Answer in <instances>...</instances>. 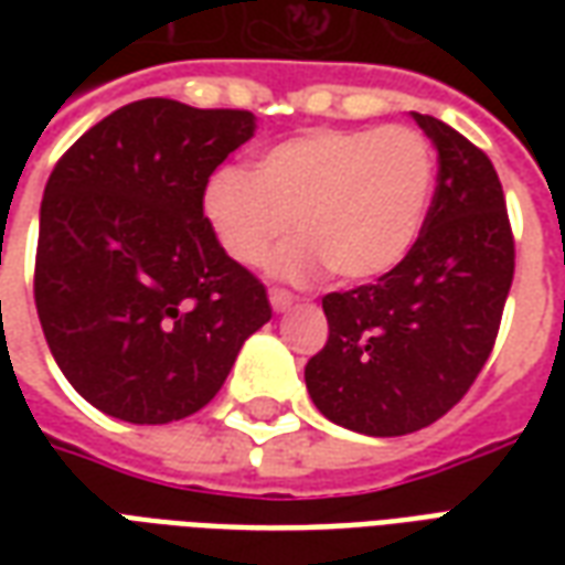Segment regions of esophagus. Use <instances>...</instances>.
Masks as SVG:
<instances>
[{
  "mask_svg": "<svg viewBox=\"0 0 565 565\" xmlns=\"http://www.w3.org/2000/svg\"><path fill=\"white\" fill-rule=\"evenodd\" d=\"M269 302H271V308H275V311H287V308H294L296 296L287 294V290H271Z\"/></svg>",
  "mask_w": 565,
  "mask_h": 565,
  "instance_id": "34e87169",
  "label": "esophagus"
}]
</instances>
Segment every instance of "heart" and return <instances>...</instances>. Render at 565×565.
<instances>
[{
    "mask_svg": "<svg viewBox=\"0 0 565 565\" xmlns=\"http://www.w3.org/2000/svg\"><path fill=\"white\" fill-rule=\"evenodd\" d=\"M436 153L412 127L311 129L259 153L254 172L221 169L202 193V214L223 254L271 275L311 281L330 269L372 281L396 269L424 230Z\"/></svg>",
    "mask_w": 565,
    "mask_h": 565,
    "instance_id": "heart-1",
    "label": "heart"
}]
</instances>
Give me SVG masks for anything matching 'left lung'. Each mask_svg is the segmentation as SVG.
<instances>
[{"mask_svg":"<svg viewBox=\"0 0 565 565\" xmlns=\"http://www.w3.org/2000/svg\"><path fill=\"white\" fill-rule=\"evenodd\" d=\"M412 117L438 150L424 230L375 284L323 296L330 339L306 366L320 415L363 436L417 433L460 403L493 351L514 278L493 162L448 124Z\"/></svg>","mask_w":565,"mask_h":565,"instance_id":"1","label":"left lung"}]
</instances>
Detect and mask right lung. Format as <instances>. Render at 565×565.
<instances>
[{"mask_svg": "<svg viewBox=\"0 0 565 565\" xmlns=\"http://www.w3.org/2000/svg\"><path fill=\"white\" fill-rule=\"evenodd\" d=\"M254 115L139 99L99 120L47 178L35 308L68 384L127 424H172L217 396L266 287L202 214L211 172Z\"/></svg>", "mask_w": 565, "mask_h": 565, "instance_id": "add662e5", "label": "right lung"}]
</instances>
